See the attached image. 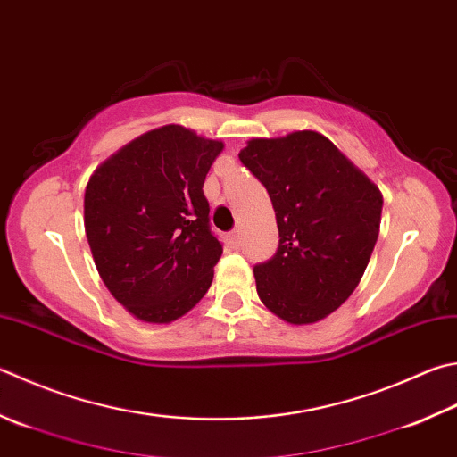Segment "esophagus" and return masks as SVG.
Instances as JSON below:
<instances>
[{
  "label": "esophagus",
  "instance_id": "34e87169",
  "mask_svg": "<svg viewBox=\"0 0 457 457\" xmlns=\"http://www.w3.org/2000/svg\"><path fill=\"white\" fill-rule=\"evenodd\" d=\"M230 238H232V243H238V238H240V228L237 227V228H232V232H230Z\"/></svg>",
  "mask_w": 457,
  "mask_h": 457
}]
</instances>
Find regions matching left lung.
<instances>
[{
  "instance_id": "obj_1",
  "label": "left lung",
  "mask_w": 457,
  "mask_h": 457,
  "mask_svg": "<svg viewBox=\"0 0 457 457\" xmlns=\"http://www.w3.org/2000/svg\"><path fill=\"white\" fill-rule=\"evenodd\" d=\"M238 159L277 212V253L254 266L258 296L290 324L322 320L362 278L380 230V191L316 131L253 139Z\"/></svg>"
}]
</instances>
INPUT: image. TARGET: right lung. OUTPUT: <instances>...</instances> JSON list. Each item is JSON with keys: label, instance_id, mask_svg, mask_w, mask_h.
<instances>
[{"label": "right lung", "instance_id": "obj_1", "mask_svg": "<svg viewBox=\"0 0 457 457\" xmlns=\"http://www.w3.org/2000/svg\"><path fill=\"white\" fill-rule=\"evenodd\" d=\"M220 151V141L167 125L125 145L85 188V232L101 278L145 322L177 320L211 287L222 243L203 185Z\"/></svg>", "mask_w": 457, "mask_h": 457}]
</instances>
